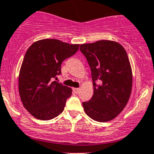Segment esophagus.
Wrapping results in <instances>:
<instances>
[{
    "label": "esophagus",
    "instance_id": "1",
    "mask_svg": "<svg viewBox=\"0 0 154 154\" xmlns=\"http://www.w3.org/2000/svg\"><path fill=\"white\" fill-rule=\"evenodd\" d=\"M73 92L76 93V94H77V93L79 92L80 88H73Z\"/></svg>",
    "mask_w": 154,
    "mask_h": 154
}]
</instances>
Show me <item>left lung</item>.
<instances>
[{
    "mask_svg": "<svg viewBox=\"0 0 154 154\" xmlns=\"http://www.w3.org/2000/svg\"><path fill=\"white\" fill-rule=\"evenodd\" d=\"M80 50L91 68L94 94L84 109L94 121L106 122L117 117L130 98L132 73L127 52L111 41L81 45Z\"/></svg>",
    "mask_w": 154,
    "mask_h": 154,
    "instance_id": "8db88e82",
    "label": "left lung"
}]
</instances>
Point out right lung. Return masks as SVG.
I'll return each instance as SVG.
<instances>
[{
  "instance_id": "1",
  "label": "right lung",
  "mask_w": 154,
  "mask_h": 154,
  "mask_svg": "<svg viewBox=\"0 0 154 154\" xmlns=\"http://www.w3.org/2000/svg\"><path fill=\"white\" fill-rule=\"evenodd\" d=\"M78 48L79 45L56 39L36 41L28 48L19 72V91L24 107L34 117L48 121L63 111L72 89L55 79L61 74L62 63Z\"/></svg>"
}]
</instances>
